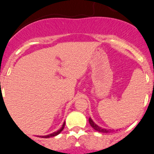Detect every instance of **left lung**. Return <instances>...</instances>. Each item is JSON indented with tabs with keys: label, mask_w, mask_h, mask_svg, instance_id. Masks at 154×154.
<instances>
[{
	"label": "left lung",
	"mask_w": 154,
	"mask_h": 154,
	"mask_svg": "<svg viewBox=\"0 0 154 154\" xmlns=\"http://www.w3.org/2000/svg\"><path fill=\"white\" fill-rule=\"evenodd\" d=\"M89 124L91 125V126H92L95 131H97V132H102V133H110V132H111L112 131H113L111 130V129H104V128L100 127V126H98V125H96L95 123H94L93 120H92L90 117L89 118Z\"/></svg>",
	"instance_id": "obj_1"
}]
</instances>
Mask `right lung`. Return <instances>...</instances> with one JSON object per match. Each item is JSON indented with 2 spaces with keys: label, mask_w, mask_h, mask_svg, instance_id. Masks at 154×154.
I'll return each mask as SVG.
<instances>
[{
  "label": "right lung",
  "mask_w": 154,
  "mask_h": 154,
  "mask_svg": "<svg viewBox=\"0 0 154 154\" xmlns=\"http://www.w3.org/2000/svg\"><path fill=\"white\" fill-rule=\"evenodd\" d=\"M65 122H64L63 125H62V128H61L60 129H59V130H58L57 132H53V133L50 134V135H44V136H40V137H41V138H50V137H54V136H56V135H59V134L60 133V132H62V130H63L64 127H65ZM38 137H39V136H38Z\"/></svg>",
  "instance_id": "add662e5"
}]
</instances>
